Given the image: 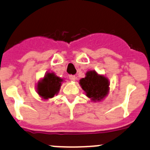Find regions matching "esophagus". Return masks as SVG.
<instances>
[{"instance_id": "1", "label": "esophagus", "mask_w": 150, "mask_h": 150, "mask_svg": "<svg viewBox=\"0 0 150 150\" xmlns=\"http://www.w3.org/2000/svg\"><path fill=\"white\" fill-rule=\"evenodd\" d=\"M69 79H70V81H75V79H76V77H75V75H69Z\"/></svg>"}]
</instances>
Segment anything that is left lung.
<instances>
[{
	"label": "left lung",
	"mask_w": 150,
	"mask_h": 150,
	"mask_svg": "<svg viewBox=\"0 0 150 150\" xmlns=\"http://www.w3.org/2000/svg\"><path fill=\"white\" fill-rule=\"evenodd\" d=\"M80 85L86 96L93 102H100L107 96L110 90L108 79L98 75L95 70L88 71L84 78L80 80Z\"/></svg>",
	"instance_id": "8db88e82"
}]
</instances>
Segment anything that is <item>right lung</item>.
Returning <instances> with one entry per match:
<instances>
[{"mask_svg": "<svg viewBox=\"0 0 150 150\" xmlns=\"http://www.w3.org/2000/svg\"><path fill=\"white\" fill-rule=\"evenodd\" d=\"M63 79L57 76L54 72H47L43 79L37 84V92L43 99L53 98L59 91Z\"/></svg>", "mask_w": 150, "mask_h": 150, "instance_id": "1", "label": "right lung"}]
</instances>
